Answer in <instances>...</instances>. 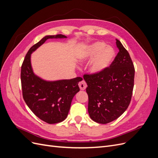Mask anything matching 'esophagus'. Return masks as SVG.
Here are the masks:
<instances>
[{
    "mask_svg": "<svg viewBox=\"0 0 158 158\" xmlns=\"http://www.w3.org/2000/svg\"><path fill=\"white\" fill-rule=\"evenodd\" d=\"M78 85H79L80 89L81 90H85V88H86V87H87V84H86V83H85V81H84V80H82V82H79Z\"/></svg>",
    "mask_w": 158,
    "mask_h": 158,
    "instance_id": "34e87169",
    "label": "esophagus"
}]
</instances>
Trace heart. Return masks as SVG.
<instances>
[{
	"label": "heart",
	"instance_id": "b5f03b06",
	"mask_svg": "<svg viewBox=\"0 0 158 158\" xmlns=\"http://www.w3.org/2000/svg\"><path fill=\"white\" fill-rule=\"evenodd\" d=\"M115 56V51L113 47L107 46L102 41L89 45L78 54V59L82 63H88L89 72L94 75L103 73L111 64Z\"/></svg>",
	"mask_w": 158,
	"mask_h": 158
}]
</instances>
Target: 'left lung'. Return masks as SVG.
Here are the masks:
<instances>
[{
	"label": "left lung",
	"mask_w": 158,
	"mask_h": 158,
	"mask_svg": "<svg viewBox=\"0 0 158 158\" xmlns=\"http://www.w3.org/2000/svg\"><path fill=\"white\" fill-rule=\"evenodd\" d=\"M117 55L109 67L98 75H85L88 95V113L95 122L107 124L115 120L130 104L135 67L128 51L117 40Z\"/></svg>",
	"instance_id": "1"
}]
</instances>
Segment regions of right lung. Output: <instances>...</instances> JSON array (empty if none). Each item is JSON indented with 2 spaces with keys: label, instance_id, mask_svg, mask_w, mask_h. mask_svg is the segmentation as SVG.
I'll use <instances>...</instances> for the list:
<instances>
[{
  "label": "right lung",
  "instance_id": "add662e5",
  "mask_svg": "<svg viewBox=\"0 0 158 158\" xmlns=\"http://www.w3.org/2000/svg\"><path fill=\"white\" fill-rule=\"evenodd\" d=\"M67 37L58 34L45 35L33 45L26 55L21 69V82L23 98L31 111L49 124L64 121L68 115L71 102L80 88V77L70 80H45L33 70L31 55L48 39H64Z\"/></svg>",
  "mask_w": 158,
  "mask_h": 158
}]
</instances>
